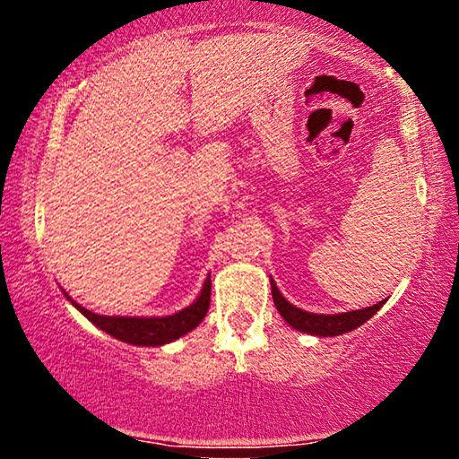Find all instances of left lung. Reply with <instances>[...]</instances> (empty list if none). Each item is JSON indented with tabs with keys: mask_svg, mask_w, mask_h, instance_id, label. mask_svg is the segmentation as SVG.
<instances>
[{
	"mask_svg": "<svg viewBox=\"0 0 459 459\" xmlns=\"http://www.w3.org/2000/svg\"><path fill=\"white\" fill-rule=\"evenodd\" d=\"M271 289H273L274 306H277L279 314L283 316V320L289 324V326L299 330V333H307L314 336H338V334L351 333V330H355L357 326H361V324L368 322L371 316L385 303L384 299L376 303V306L352 309V312H344V314H312V312H306V309L295 307L293 303H289L283 295H281L273 279H271Z\"/></svg>",
	"mask_w": 459,
	"mask_h": 459,
	"instance_id": "left-lung-1",
	"label": "left lung"
}]
</instances>
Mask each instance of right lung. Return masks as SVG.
Instances as JSON below:
<instances>
[{
  "label": "right lung",
  "mask_w": 459,
  "mask_h": 459,
  "mask_svg": "<svg viewBox=\"0 0 459 459\" xmlns=\"http://www.w3.org/2000/svg\"><path fill=\"white\" fill-rule=\"evenodd\" d=\"M65 298L72 301L96 328L104 330V333L118 338V341L137 344V347H161V344H168L176 341V338L185 336L186 333H190V330L199 326L203 318H205L209 301H211V274L205 279V283H203L199 298L190 303L188 307L180 309V312H176L172 316H161V318L100 316L80 306V303L69 298V293H65Z\"/></svg>",
  "instance_id": "obj_1"
}]
</instances>
